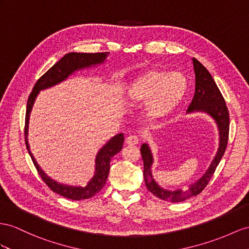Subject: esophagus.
Returning <instances> with one entry per match:
<instances>
[{
	"mask_svg": "<svg viewBox=\"0 0 249 249\" xmlns=\"http://www.w3.org/2000/svg\"><path fill=\"white\" fill-rule=\"evenodd\" d=\"M139 141H140V139L137 136H129V137H127L125 140L126 144H128V145H136L139 143Z\"/></svg>",
	"mask_w": 249,
	"mask_h": 249,
	"instance_id": "1",
	"label": "esophagus"
}]
</instances>
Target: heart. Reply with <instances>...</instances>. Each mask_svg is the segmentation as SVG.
<instances>
[{"instance_id":"obj_1","label":"heart","mask_w":249,"mask_h":249,"mask_svg":"<svg viewBox=\"0 0 249 249\" xmlns=\"http://www.w3.org/2000/svg\"><path fill=\"white\" fill-rule=\"evenodd\" d=\"M188 90V82L180 72L150 70L139 76L127 88L130 103H146L148 117L160 119L168 116L180 105Z\"/></svg>"}]
</instances>
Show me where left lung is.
I'll return each mask as SVG.
<instances>
[{
	"label": "left lung",
	"mask_w": 249,
	"mask_h": 249,
	"mask_svg": "<svg viewBox=\"0 0 249 249\" xmlns=\"http://www.w3.org/2000/svg\"><path fill=\"white\" fill-rule=\"evenodd\" d=\"M194 68L196 73V91L194 99L187 109V113L195 111H203L208 113L214 121L219 128L220 143L218 152L210 164L209 168L205 174L203 175L201 179L191 184L185 189H177V190H166L159 186L152 179L151 175V165L154 162V158L150 151L149 146L144 143L141 146V155L144 162V180L145 185L152 195L158 196L159 199L178 203L185 201L191 196L199 195L201 191L207 186L212 177L213 176L216 166H218L221 159L224 155L227 147L228 135H229V113L225 100L216 86L212 74L208 70L204 67L202 64L196 59H193Z\"/></svg>",
	"instance_id": "obj_1"
}]
</instances>
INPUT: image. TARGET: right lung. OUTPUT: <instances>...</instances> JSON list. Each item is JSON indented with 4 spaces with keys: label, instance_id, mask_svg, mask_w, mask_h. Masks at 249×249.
Segmentation results:
<instances>
[{
    "label": "right lung",
    "instance_id": "1",
    "mask_svg": "<svg viewBox=\"0 0 249 249\" xmlns=\"http://www.w3.org/2000/svg\"><path fill=\"white\" fill-rule=\"evenodd\" d=\"M108 54H109V53H69L65 54L59 62H56L47 72L44 73L41 78L37 80L27 101L24 133H25V143H26V147L31 157V160H33L37 173H39L42 180L46 183V185L52 189L53 193L58 194L62 196H65L70 200L78 201V200L89 199V197L97 195L99 191H101V189L105 186L108 174H109L111 158L114 155H117L118 152H120L123 147V142H124L123 133H119V135L111 138L109 141H108L103 147L99 150L97 158H95L94 176L85 187L63 185V184H59L56 181H53V179H50L48 176H46L45 173H44V171L40 168L39 165H37V163L36 162L33 154H31V151L29 149L28 140H27L29 116H30L31 109H33L36 95L41 90L59 84L60 82L66 80L70 74L76 71V70L94 66V65H98V64L103 63L108 58Z\"/></svg>",
    "mask_w": 249,
    "mask_h": 249
}]
</instances>
